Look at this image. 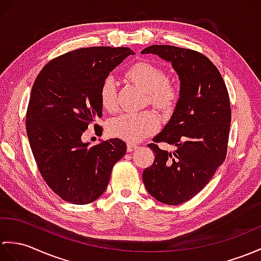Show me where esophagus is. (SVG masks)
Listing matches in <instances>:
<instances>
[{
  "label": "esophagus",
  "instance_id": "34e87169",
  "mask_svg": "<svg viewBox=\"0 0 261 261\" xmlns=\"http://www.w3.org/2000/svg\"><path fill=\"white\" fill-rule=\"evenodd\" d=\"M139 148V145L135 144V143H128V152H132Z\"/></svg>",
  "mask_w": 261,
  "mask_h": 261
}]
</instances>
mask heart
<instances>
[{
    "instance_id": "1",
    "label": "heart",
    "mask_w": 261,
    "mask_h": 261,
    "mask_svg": "<svg viewBox=\"0 0 261 261\" xmlns=\"http://www.w3.org/2000/svg\"><path fill=\"white\" fill-rule=\"evenodd\" d=\"M126 77L147 93L149 105L169 112L179 99L177 83L166 77L160 66L150 62H139L126 71ZM102 107L109 111L117 109V82L112 75L107 76L100 90ZM160 120L152 111L125 113L114 118L109 124V132L113 137L129 142H138L159 129Z\"/></svg>"
}]
</instances>
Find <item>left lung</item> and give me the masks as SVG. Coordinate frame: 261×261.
<instances>
[{
    "label": "left lung",
    "instance_id": "obj_1",
    "mask_svg": "<svg viewBox=\"0 0 261 261\" xmlns=\"http://www.w3.org/2000/svg\"><path fill=\"white\" fill-rule=\"evenodd\" d=\"M141 53L170 62L180 80L172 116L148 144L154 161L142 173L151 196L177 205L198 195L226 159L231 122L228 91L216 65L201 53L172 45H151ZM158 142L176 150H161Z\"/></svg>",
    "mask_w": 261,
    "mask_h": 261
}]
</instances>
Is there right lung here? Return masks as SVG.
Segmentation results:
<instances>
[{
	"label": "right lung",
	"mask_w": 261,
	"mask_h": 261,
	"mask_svg": "<svg viewBox=\"0 0 261 261\" xmlns=\"http://www.w3.org/2000/svg\"><path fill=\"white\" fill-rule=\"evenodd\" d=\"M131 54L129 47L79 48L48 62L33 84L29 142L42 177L65 201L87 204L101 197L113 166L126 152L121 139L91 145L82 135L102 117L103 80Z\"/></svg>",
	"instance_id": "1"
}]
</instances>
